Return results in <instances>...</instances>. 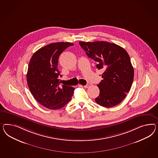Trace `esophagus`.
Here are the masks:
<instances>
[{
	"label": "esophagus",
	"mask_w": 158,
	"mask_h": 158,
	"mask_svg": "<svg viewBox=\"0 0 158 158\" xmlns=\"http://www.w3.org/2000/svg\"><path fill=\"white\" fill-rule=\"evenodd\" d=\"M91 85V84H87L86 85H85V86H84V87H85V88H86V89H87V88L90 87Z\"/></svg>",
	"instance_id": "obj_1"
}]
</instances>
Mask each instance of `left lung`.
Instances as JSON below:
<instances>
[{
    "instance_id": "1",
    "label": "left lung",
    "mask_w": 158,
    "mask_h": 158,
    "mask_svg": "<svg viewBox=\"0 0 158 158\" xmlns=\"http://www.w3.org/2000/svg\"><path fill=\"white\" fill-rule=\"evenodd\" d=\"M79 43L89 57L97 62L96 67L104 71L103 80L97 85L100 93L95 102L105 107L118 105L131 90L134 77L127 52L117 44L105 41Z\"/></svg>"
}]
</instances>
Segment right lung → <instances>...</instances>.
Returning a JSON list of instances; mask_svg holds the SVG:
<instances>
[{
    "label": "right lung",
    "instance_id": "1",
    "mask_svg": "<svg viewBox=\"0 0 158 158\" xmlns=\"http://www.w3.org/2000/svg\"><path fill=\"white\" fill-rule=\"evenodd\" d=\"M71 43H55L39 49L32 56L28 65L26 79L34 98L45 107L56 110L67 105L71 99L75 89L61 85L57 68L60 54Z\"/></svg>",
    "mask_w": 158,
    "mask_h": 158
}]
</instances>
